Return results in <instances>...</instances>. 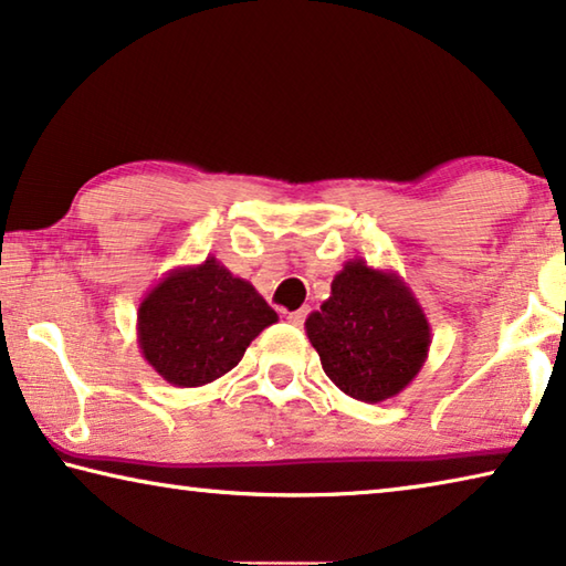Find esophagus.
Listing matches in <instances>:
<instances>
[{
  "mask_svg": "<svg viewBox=\"0 0 566 566\" xmlns=\"http://www.w3.org/2000/svg\"><path fill=\"white\" fill-rule=\"evenodd\" d=\"M307 312H310L307 307H300L297 312H290V317H286V319H290L292 325L300 327V325H304V319H307Z\"/></svg>",
  "mask_w": 566,
  "mask_h": 566,
  "instance_id": "34e87169",
  "label": "esophagus"
}]
</instances>
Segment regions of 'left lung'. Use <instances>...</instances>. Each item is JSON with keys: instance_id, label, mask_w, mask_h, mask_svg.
I'll list each match as a JSON object with an SVG mask.
<instances>
[{"instance_id": "1", "label": "left lung", "mask_w": 566, "mask_h": 566, "mask_svg": "<svg viewBox=\"0 0 566 566\" xmlns=\"http://www.w3.org/2000/svg\"><path fill=\"white\" fill-rule=\"evenodd\" d=\"M322 370L345 396L363 402L396 398L428 360L423 307L392 269L349 259L329 297L304 322Z\"/></svg>"}]
</instances>
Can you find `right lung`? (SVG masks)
I'll return each mask as SVG.
<instances>
[{"label": "right lung", "instance_id": "1", "mask_svg": "<svg viewBox=\"0 0 566 566\" xmlns=\"http://www.w3.org/2000/svg\"><path fill=\"white\" fill-rule=\"evenodd\" d=\"M280 319L254 284L217 256L176 266L138 304V347L166 382L201 388L244 357L259 332Z\"/></svg>", "mask_w": 566, "mask_h": 566}]
</instances>
